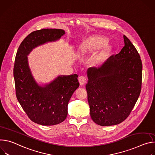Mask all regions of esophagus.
Masks as SVG:
<instances>
[{
    "label": "esophagus",
    "instance_id": "esophagus-1",
    "mask_svg": "<svg viewBox=\"0 0 155 155\" xmlns=\"http://www.w3.org/2000/svg\"><path fill=\"white\" fill-rule=\"evenodd\" d=\"M79 84L81 85H84L85 82H86V78H85L84 76H79Z\"/></svg>",
    "mask_w": 155,
    "mask_h": 155
}]
</instances>
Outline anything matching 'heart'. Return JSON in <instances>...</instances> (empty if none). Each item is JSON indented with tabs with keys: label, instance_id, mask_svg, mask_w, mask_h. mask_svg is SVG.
<instances>
[{
	"label": "heart",
	"instance_id": "obj_1",
	"mask_svg": "<svg viewBox=\"0 0 155 155\" xmlns=\"http://www.w3.org/2000/svg\"><path fill=\"white\" fill-rule=\"evenodd\" d=\"M107 42V39L100 36H94L89 39L86 42L84 43L80 47L81 50L84 52L87 51H94L99 50ZM103 54L100 55L101 57Z\"/></svg>",
	"mask_w": 155,
	"mask_h": 155
}]
</instances>
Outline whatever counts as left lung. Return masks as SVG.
<instances>
[{"mask_svg": "<svg viewBox=\"0 0 155 155\" xmlns=\"http://www.w3.org/2000/svg\"><path fill=\"white\" fill-rule=\"evenodd\" d=\"M98 68H89L85 85L93 121L102 126L116 125L129 116L141 92L142 63L130 40Z\"/></svg>", "mask_w": 155, "mask_h": 155, "instance_id": "8db88e82", "label": "left lung"}]
</instances>
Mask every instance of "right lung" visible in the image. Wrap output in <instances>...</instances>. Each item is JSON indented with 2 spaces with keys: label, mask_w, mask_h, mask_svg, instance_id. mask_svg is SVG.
Wrapping results in <instances>:
<instances>
[{
  "label": "right lung",
  "mask_w": 155,
  "mask_h": 155,
  "mask_svg": "<svg viewBox=\"0 0 155 155\" xmlns=\"http://www.w3.org/2000/svg\"><path fill=\"white\" fill-rule=\"evenodd\" d=\"M64 34L60 29L34 31L22 41L15 57L13 76L17 99L31 121L42 126L56 125L66 119L68 102L79 86L78 76H58L41 86L32 75L27 56L33 48L56 41Z\"/></svg>",
  "instance_id": "right-lung-1"
}]
</instances>
